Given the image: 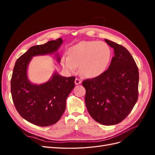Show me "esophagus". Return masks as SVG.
Here are the masks:
<instances>
[{
	"label": "esophagus",
	"instance_id": "1",
	"mask_svg": "<svg viewBox=\"0 0 155 155\" xmlns=\"http://www.w3.org/2000/svg\"><path fill=\"white\" fill-rule=\"evenodd\" d=\"M81 79L76 78V79H75V84H76V85H79V84H81Z\"/></svg>",
	"mask_w": 155,
	"mask_h": 155
}]
</instances>
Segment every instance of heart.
<instances>
[{"label": "heart", "mask_w": 155, "mask_h": 155, "mask_svg": "<svg viewBox=\"0 0 155 155\" xmlns=\"http://www.w3.org/2000/svg\"><path fill=\"white\" fill-rule=\"evenodd\" d=\"M111 49L104 42L83 41L69 49L68 57L61 59L63 67L73 72L79 66L84 76L94 78L104 73L110 62Z\"/></svg>", "instance_id": "obj_1"}]
</instances>
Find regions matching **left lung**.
Returning a JSON list of instances; mask_svg holds the SVG:
<instances>
[{"mask_svg": "<svg viewBox=\"0 0 155 155\" xmlns=\"http://www.w3.org/2000/svg\"><path fill=\"white\" fill-rule=\"evenodd\" d=\"M105 41L114 52L109 68L100 76L84 80L82 85L92 118L102 125H112L123 121L137 103L139 72L127 50L114 42Z\"/></svg>", "mask_w": 155, "mask_h": 155, "instance_id": "1", "label": "left lung"}]
</instances>
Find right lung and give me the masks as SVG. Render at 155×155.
<instances>
[{"label": "right lung", "mask_w": 155, "mask_h": 155, "mask_svg": "<svg viewBox=\"0 0 155 155\" xmlns=\"http://www.w3.org/2000/svg\"><path fill=\"white\" fill-rule=\"evenodd\" d=\"M62 43L59 38L31 46L16 61L13 68L11 92L14 105L23 118L36 125L46 127L58 122L65 110L76 78L63 77L55 72L48 81L35 85L28 79V65L34 56L53 54ZM57 59L60 62L59 56Z\"/></svg>", "instance_id": "right-lung-1"}]
</instances>
